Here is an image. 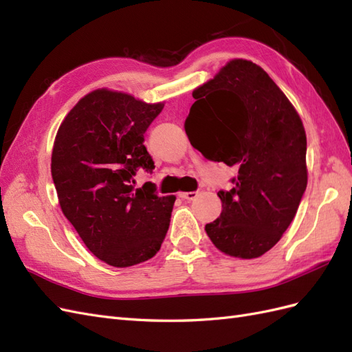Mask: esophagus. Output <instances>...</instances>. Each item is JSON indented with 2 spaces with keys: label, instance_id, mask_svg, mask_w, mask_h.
<instances>
[{
  "label": "esophagus",
  "instance_id": "34e87169",
  "mask_svg": "<svg viewBox=\"0 0 352 352\" xmlns=\"http://www.w3.org/2000/svg\"><path fill=\"white\" fill-rule=\"evenodd\" d=\"M197 192H183V193H178V196L182 197V199H184V201H195L196 197H197Z\"/></svg>",
  "mask_w": 352,
  "mask_h": 352
}]
</instances>
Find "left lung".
Instances as JSON below:
<instances>
[{"label":"left lung","mask_w":352,"mask_h":352,"mask_svg":"<svg viewBox=\"0 0 352 352\" xmlns=\"http://www.w3.org/2000/svg\"><path fill=\"white\" fill-rule=\"evenodd\" d=\"M193 98L184 123L190 144L238 169L230 190L217 193L220 217L205 230L224 254L263 256L290 226L308 184L303 123L266 71L245 59L230 60Z\"/></svg>","instance_id":"obj_1"}]
</instances>
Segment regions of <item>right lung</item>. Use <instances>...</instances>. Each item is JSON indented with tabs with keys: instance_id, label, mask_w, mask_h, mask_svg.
Returning a JSON list of instances; mask_svg holds the SVG:
<instances>
[{
	"instance_id": "1",
	"label": "right lung",
	"mask_w": 352,
	"mask_h": 352,
	"mask_svg": "<svg viewBox=\"0 0 352 352\" xmlns=\"http://www.w3.org/2000/svg\"><path fill=\"white\" fill-rule=\"evenodd\" d=\"M164 104H147L108 89L80 99L60 123L52 151V178L60 210L92 253L114 267L151 258L160 250L175 196H159L140 169L155 162L144 133Z\"/></svg>"
}]
</instances>
